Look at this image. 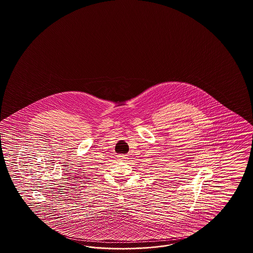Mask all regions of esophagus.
<instances>
[{
	"label": "esophagus",
	"mask_w": 253,
	"mask_h": 253,
	"mask_svg": "<svg viewBox=\"0 0 253 253\" xmlns=\"http://www.w3.org/2000/svg\"><path fill=\"white\" fill-rule=\"evenodd\" d=\"M127 156H128L127 154H121V155H118V159L121 161H126L128 159Z\"/></svg>",
	"instance_id": "esophagus-1"
}]
</instances>
